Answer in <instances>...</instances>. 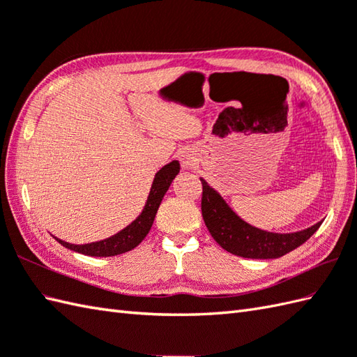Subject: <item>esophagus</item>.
<instances>
[{"instance_id": "34e87169", "label": "esophagus", "mask_w": 357, "mask_h": 357, "mask_svg": "<svg viewBox=\"0 0 357 357\" xmlns=\"http://www.w3.org/2000/svg\"><path fill=\"white\" fill-rule=\"evenodd\" d=\"M181 162H182V167H184V169H193L196 162H197V158H196V155L193 152L185 151V152H182V155H181Z\"/></svg>"}]
</instances>
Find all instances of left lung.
<instances>
[{
    "instance_id": "left-lung-1",
    "label": "left lung",
    "mask_w": 357,
    "mask_h": 357,
    "mask_svg": "<svg viewBox=\"0 0 357 357\" xmlns=\"http://www.w3.org/2000/svg\"><path fill=\"white\" fill-rule=\"evenodd\" d=\"M202 218L213 238L223 250L245 259H278L310 238L322 222L296 233L280 234L255 228L238 218L225 199L204 178Z\"/></svg>"
}]
</instances>
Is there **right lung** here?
Returning a JSON list of instances; mask_svg holds the SVG:
<instances>
[{"mask_svg":"<svg viewBox=\"0 0 357 357\" xmlns=\"http://www.w3.org/2000/svg\"><path fill=\"white\" fill-rule=\"evenodd\" d=\"M179 169H181L179 161H172L156 172L143 211L139 213V216L134 222L129 223L126 228L119 231L117 234H114L105 240H100V242H93V243H85V245H74V243L65 242V240L57 238L54 236L53 237L62 246L68 248V250L85 254L89 257H112V255H119V254L134 250L135 246H138L141 242H143L144 237L149 234V231H151L162 197L165 193H167L172 181L175 179V176L179 173Z\"/></svg>","mask_w":357,"mask_h":357,"instance_id":"right-lung-1","label":"right lung"}]
</instances>
